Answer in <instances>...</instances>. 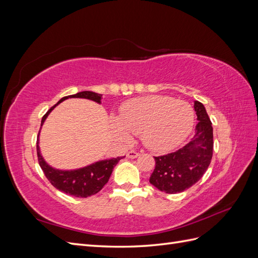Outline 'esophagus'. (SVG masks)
<instances>
[{"label": "esophagus", "instance_id": "esophagus-1", "mask_svg": "<svg viewBox=\"0 0 258 258\" xmlns=\"http://www.w3.org/2000/svg\"><path fill=\"white\" fill-rule=\"evenodd\" d=\"M139 155H140V153H138V152H136V151H129V152L127 153V157H128V158H131V159H135V158L138 157Z\"/></svg>", "mask_w": 258, "mask_h": 258}]
</instances>
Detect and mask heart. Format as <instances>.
<instances>
[{
    "label": "heart",
    "mask_w": 258,
    "mask_h": 258,
    "mask_svg": "<svg viewBox=\"0 0 258 258\" xmlns=\"http://www.w3.org/2000/svg\"><path fill=\"white\" fill-rule=\"evenodd\" d=\"M195 122L192 106L168 96L134 99L120 107L119 117H111L113 134L121 141L140 135L143 144L154 152H168L181 145Z\"/></svg>",
    "instance_id": "heart-1"
}]
</instances>
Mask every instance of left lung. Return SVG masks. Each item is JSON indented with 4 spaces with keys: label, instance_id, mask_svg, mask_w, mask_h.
Returning a JSON list of instances; mask_svg holds the SVG:
<instances>
[{
    "label": "left lung",
    "instance_id": "1",
    "mask_svg": "<svg viewBox=\"0 0 258 258\" xmlns=\"http://www.w3.org/2000/svg\"><path fill=\"white\" fill-rule=\"evenodd\" d=\"M198 123L189 143L174 153L155 157V169L150 183L166 194L188 189L206 173L213 155V128L206 107L194 102Z\"/></svg>",
    "mask_w": 258,
    "mask_h": 258
}]
</instances>
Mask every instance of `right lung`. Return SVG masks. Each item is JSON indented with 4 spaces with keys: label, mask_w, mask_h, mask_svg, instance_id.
<instances>
[{
    "label": "right lung",
    "mask_w": 258,
    "mask_h": 258,
    "mask_svg": "<svg viewBox=\"0 0 258 258\" xmlns=\"http://www.w3.org/2000/svg\"><path fill=\"white\" fill-rule=\"evenodd\" d=\"M69 98L88 99L91 101H95V102L100 104L101 99H102V95L93 91H81V92L75 93V95L63 97L62 99H60L52 107H50L48 112L43 116L41 127L43 126V123L45 122L47 116L53 108L58 104H60L62 101H64ZM38 136H40V132H38ZM36 150H37L38 163H40L45 176L48 178V181L51 183V185L53 187H56L57 189L63 191L68 195H71V196H74V197H81V198H87L102 189L103 186L108 182V178H110L113 172L114 167L121 159V157H116L111 159L99 160L97 162L91 163L89 166H86L80 169L60 170V169L52 168L45 161L40 151L38 139L36 143Z\"/></svg>",
    "instance_id": "1"
}]
</instances>
